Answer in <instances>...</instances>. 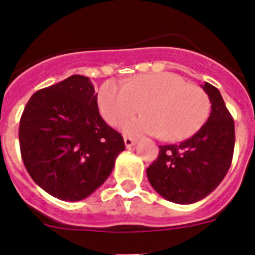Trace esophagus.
<instances>
[{
	"mask_svg": "<svg viewBox=\"0 0 255 255\" xmlns=\"http://www.w3.org/2000/svg\"><path fill=\"white\" fill-rule=\"evenodd\" d=\"M124 141H125V145H126V148H128V149H129V148H131L132 145L136 143V140H135V139H132V138H130V136H125V138H124Z\"/></svg>",
	"mask_w": 255,
	"mask_h": 255,
	"instance_id": "34e87169",
	"label": "esophagus"
}]
</instances>
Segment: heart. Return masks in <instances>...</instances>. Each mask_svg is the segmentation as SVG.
<instances>
[{"instance_id":"obj_1","label":"heart","mask_w":255,"mask_h":255,"mask_svg":"<svg viewBox=\"0 0 255 255\" xmlns=\"http://www.w3.org/2000/svg\"><path fill=\"white\" fill-rule=\"evenodd\" d=\"M98 107L110 125L144 115L123 125L125 134H149L168 141L190 138L206 124L211 100L200 87L188 84L176 74L139 75L121 85L110 80L98 92Z\"/></svg>"}]
</instances>
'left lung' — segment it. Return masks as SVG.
Returning <instances> with one entry per match:
<instances>
[{
	"label": "left lung",
	"mask_w": 255,
	"mask_h": 255,
	"mask_svg": "<svg viewBox=\"0 0 255 255\" xmlns=\"http://www.w3.org/2000/svg\"><path fill=\"white\" fill-rule=\"evenodd\" d=\"M211 100L208 120L188 140L159 145L147 168L150 185L164 199L191 204L204 199L226 176L235 145V125L222 96L209 83L200 85Z\"/></svg>",
	"instance_id": "obj_1"
}]
</instances>
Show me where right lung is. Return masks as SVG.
<instances>
[{
	"instance_id": "right-lung-1",
	"label": "right lung",
	"mask_w": 255,
	"mask_h": 255,
	"mask_svg": "<svg viewBox=\"0 0 255 255\" xmlns=\"http://www.w3.org/2000/svg\"><path fill=\"white\" fill-rule=\"evenodd\" d=\"M91 79L73 75L35 92L20 119L22 162L38 186L66 202L102 185L125 149L100 115Z\"/></svg>"
}]
</instances>
